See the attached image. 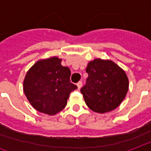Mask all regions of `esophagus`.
<instances>
[{
    "label": "esophagus",
    "mask_w": 151,
    "mask_h": 151,
    "mask_svg": "<svg viewBox=\"0 0 151 151\" xmlns=\"http://www.w3.org/2000/svg\"><path fill=\"white\" fill-rule=\"evenodd\" d=\"M77 86H78V89H79V88H81V86H82V82H81V81H79V82L77 83Z\"/></svg>",
    "instance_id": "esophagus-1"
}]
</instances>
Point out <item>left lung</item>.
Wrapping results in <instances>:
<instances>
[{
	"mask_svg": "<svg viewBox=\"0 0 151 151\" xmlns=\"http://www.w3.org/2000/svg\"><path fill=\"white\" fill-rule=\"evenodd\" d=\"M88 78L81 88L87 106L104 113L116 109L128 90V79L121 68L111 61L95 59L86 68Z\"/></svg>",
	"mask_w": 151,
	"mask_h": 151,
	"instance_id": "1",
	"label": "left lung"
}]
</instances>
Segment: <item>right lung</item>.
I'll return each instance as SVG.
<instances>
[{
  "mask_svg": "<svg viewBox=\"0 0 151 151\" xmlns=\"http://www.w3.org/2000/svg\"><path fill=\"white\" fill-rule=\"evenodd\" d=\"M53 57L35 63L26 74L24 92L33 108L42 113L55 115L63 110L72 91L70 70Z\"/></svg>",
  "mask_w": 151,
  "mask_h": 151,
  "instance_id": "add662e5",
  "label": "right lung"
}]
</instances>
